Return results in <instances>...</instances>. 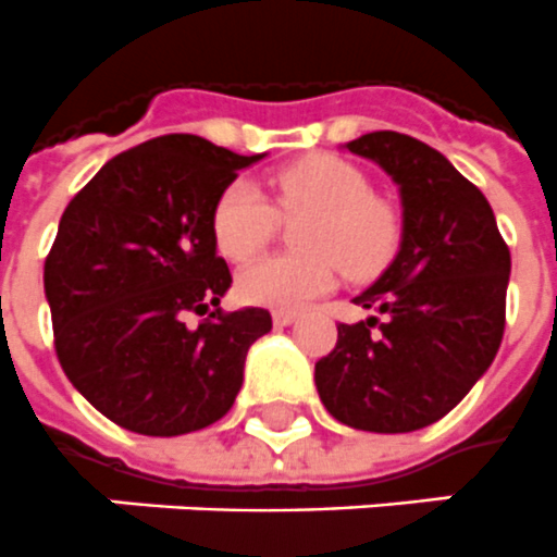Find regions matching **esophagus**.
I'll list each match as a JSON object with an SVG mask.
<instances>
[{"instance_id":"esophagus-1","label":"esophagus","mask_w":557,"mask_h":557,"mask_svg":"<svg viewBox=\"0 0 557 557\" xmlns=\"http://www.w3.org/2000/svg\"><path fill=\"white\" fill-rule=\"evenodd\" d=\"M296 319H299V313H296V310H273L275 327H287V324H293Z\"/></svg>"}]
</instances>
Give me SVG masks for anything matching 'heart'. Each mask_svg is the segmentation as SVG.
Instances as JSON below:
<instances>
[{"instance_id":"1","label":"heart","mask_w":557,"mask_h":557,"mask_svg":"<svg viewBox=\"0 0 557 557\" xmlns=\"http://www.w3.org/2000/svg\"><path fill=\"white\" fill-rule=\"evenodd\" d=\"M284 215L307 212L296 230L305 252L270 256L238 275L247 305L293 310L339 284V270L371 275L388 264L399 244L394 203L371 193L359 166L333 154H313L273 177ZM275 230V209L250 181H233L212 207V238L230 261H250Z\"/></svg>"}]
</instances>
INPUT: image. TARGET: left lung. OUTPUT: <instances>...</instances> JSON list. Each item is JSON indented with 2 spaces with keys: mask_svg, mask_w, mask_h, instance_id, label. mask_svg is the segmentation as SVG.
<instances>
[{
  "mask_svg": "<svg viewBox=\"0 0 557 557\" xmlns=\"http://www.w3.org/2000/svg\"><path fill=\"white\" fill-rule=\"evenodd\" d=\"M399 186L397 258L356 305L380 310L339 324L315 362V388L339 422L405 434L443 420L488 371L506 324L511 258L495 212L437 149L399 132L350 140Z\"/></svg>",
  "mask_w": 557,
  "mask_h": 557,
  "instance_id": "8db88e82",
  "label": "left lung"
}]
</instances>
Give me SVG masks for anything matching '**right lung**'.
<instances>
[{"mask_svg":"<svg viewBox=\"0 0 557 557\" xmlns=\"http://www.w3.org/2000/svg\"><path fill=\"white\" fill-rule=\"evenodd\" d=\"M261 158L154 137L111 158L62 212L46 258L53 348L71 385L120 429L177 437L233 408L247 350L273 319L218 307L233 275L215 252L212 207ZM189 312L205 315L198 329Z\"/></svg>","mask_w":557,"mask_h":557,"instance_id":"right-lung-1","label":"right lung"}]
</instances>
